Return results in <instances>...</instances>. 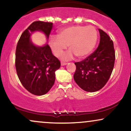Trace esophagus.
Instances as JSON below:
<instances>
[{"instance_id": "1", "label": "esophagus", "mask_w": 131, "mask_h": 131, "mask_svg": "<svg viewBox=\"0 0 131 131\" xmlns=\"http://www.w3.org/2000/svg\"><path fill=\"white\" fill-rule=\"evenodd\" d=\"M67 64V63L66 62H61V66H64V65H66V64Z\"/></svg>"}]
</instances>
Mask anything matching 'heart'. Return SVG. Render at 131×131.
<instances>
[{"instance_id": "b5f03b06", "label": "heart", "mask_w": 131, "mask_h": 131, "mask_svg": "<svg viewBox=\"0 0 131 131\" xmlns=\"http://www.w3.org/2000/svg\"><path fill=\"white\" fill-rule=\"evenodd\" d=\"M97 40V32L94 26L78 25L61 30L58 36L50 37L49 45L57 57L62 56L68 46L71 51L63 57V59H71L74 54L82 59L93 51Z\"/></svg>"}]
</instances>
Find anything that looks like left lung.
Returning a JSON list of instances; mask_svg holds the SVG:
<instances>
[{"mask_svg":"<svg viewBox=\"0 0 131 131\" xmlns=\"http://www.w3.org/2000/svg\"><path fill=\"white\" fill-rule=\"evenodd\" d=\"M100 41L94 52L83 60L75 62L74 79L83 90L94 92L106 84L114 67L115 54L113 42L106 33L99 29Z\"/></svg>","mask_w":131,"mask_h":131,"instance_id":"8db88e82","label":"left lung"}]
</instances>
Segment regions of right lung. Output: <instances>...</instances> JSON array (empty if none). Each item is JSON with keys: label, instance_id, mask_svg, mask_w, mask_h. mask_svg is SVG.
Segmentation results:
<instances>
[{"label": "right lung", "instance_id": "add662e5", "mask_svg": "<svg viewBox=\"0 0 131 131\" xmlns=\"http://www.w3.org/2000/svg\"><path fill=\"white\" fill-rule=\"evenodd\" d=\"M53 23L35 21L24 31L16 49L15 67L24 87L31 94L41 96L48 92L54 84L55 72L60 62L52 53L48 44L37 46L30 37L34 31H42L48 39Z\"/></svg>", "mask_w": 131, "mask_h": 131}]
</instances>
